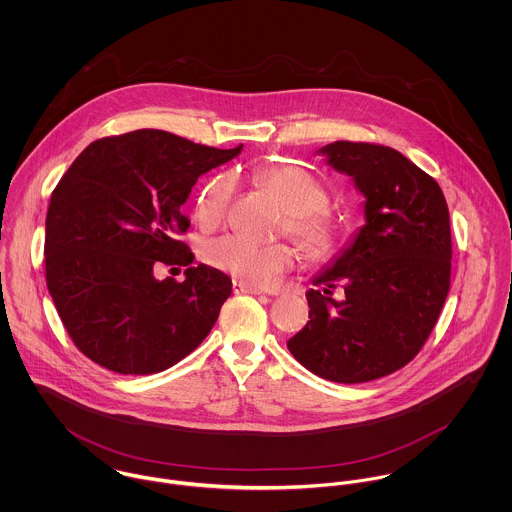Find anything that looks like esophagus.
Masks as SVG:
<instances>
[{
    "mask_svg": "<svg viewBox=\"0 0 512 512\" xmlns=\"http://www.w3.org/2000/svg\"><path fill=\"white\" fill-rule=\"evenodd\" d=\"M234 292L236 293H252V295H260V293H270L262 288H256V286H250V284H244V282H234Z\"/></svg>",
    "mask_w": 512,
    "mask_h": 512,
    "instance_id": "esophagus-1",
    "label": "esophagus"
}]
</instances>
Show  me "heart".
<instances>
[{
	"mask_svg": "<svg viewBox=\"0 0 512 512\" xmlns=\"http://www.w3.org/2000/svg\"><path fill=\"white\" fill-rule=\"evenodd\" d=\"M256 179L290 213V232L307 258L319 260L333 252L339 226L323 209L327 203L323 187L307 171L293 165L266 167L256 173ZM234 189V177L228 173L217 175L205 185L197 199V217L203 226L213 228L224 222ZM203 254L213 268L258 286L272 282L295 262V250L286 242L258 244L232 234L209 240Z\"/></svg>",
	"mask_w": 512,
	"mask_h": 512,
	"instance_id": "1",
	"label": "heart"
}]
</instances>
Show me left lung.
<instances>
[{
    "instance_id": "1",
    "label": "left lung",
    "mask_w": 512,
    "mask_h": 512,
    "mask_svg": "<svg viewBox=\"0 0 512 512\" xmlns=\"http://www.w3.org/2000/svg\"><path fill=\"white\" fill-rule=\"evenodd\" d=\"M365 197V224L313 278L309 321L288 341L313 374L357 384L408 365L449 292L451 230L438 181L392 147L335 142L317 149ZM337 283L346 290L337 302Z\"/></svg>"
}]
</instances>
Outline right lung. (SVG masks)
I'll list each match as a JSON object with an SVG mask.
<instances>
[{"label":"right lung","mask_w":512,"mask_h":512,"mask_svg":"<svg viewBox=\"0 0 512 512\" xmlns=\"http://www.w3.org/2000/svg\"><path fill=\"white\" fill-rule=\"evenodd\" d=\"M242 151L193 144L163 130L92 142L51 195L45 220L47 288L74 345L120 374L179 363L211 333L232 292L226 274L177 240L197 179ZM157 261L186 280L157 281Z\"/></svg>","instance_id":"obj_1"}]
</instances>
